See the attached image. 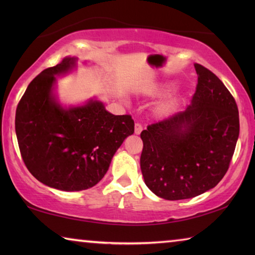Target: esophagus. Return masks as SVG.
I'll list each match as a JSON object with an SVG mask.
<instances>
[{"instance_id":"34e87169","label":"esophagus","mask_w":255,"mask_h":255,"mask_svg":"<svg viewBox=\"0 0 255 255\" xmlns=\"http://www.w3.org/2000/svg\"><path fill=\"white\" fill-rule=\"evenodd\" d=\"M141 130H143V126H141V124L136 123L135 124V133H136V135H139Z\"/></svg>"}]
</instances>
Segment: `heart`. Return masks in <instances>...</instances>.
Segmentation results:
<instances>
[{
    "instance_id": "b5f03b06",
    "label": "heart",
    "mask_w": 255,
    "mask_h": 255,
    "mask_svg": "<svg viewBox=\"0 0 255 255\" xmlns=\"http://www.w3.org/2000/svg\"><path fill=\"white\" fill-rule=\"evenodd\" d=\"M171 108H172V105H170V103H169V105L164 106V107L162 108V110H163V111H167V110H170Z\"/></svg>"
}]
</instances>
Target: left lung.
<instances>
[{
  "instance_id": "obj_1",
  "label": "left lung",
  "mask_w": 255,
  "mask_h": 255,
  "mask_svg": "<svg viewBox=\"0 0 255 255\" xmlns=\"http://www.w3.org/2000/svg\"><path fill=\"white\" fill-rule=\"evenodd\" d=\"M195 67L191 105L140 133L145 183L166 200L189 199L216 187L230 167L240 133L234 97L208 68Z\"/></svg>"
}]
</instances>
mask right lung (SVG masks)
Segmentation results:
<instances>
[{
    "label": "right lung",
    "instance_id": "1",
    "mask_svg": "<svg viewBox=\"0 0 255 255\" xmlns=\"http://www.w3.org/2000/svg\"><path fill=\"white\" fill-rule=\"evenodd\" d=\"M74 65L75 58L66 57L42 71L30 82L15 112L25 166L41 183L63 191L96 185L135 126L130 115H112L99 101L70 109L60 107L53 97L55 75Z\"/></svg>",
    "mask_w": 255,
    "mask_h": 255
}]
</instances>
